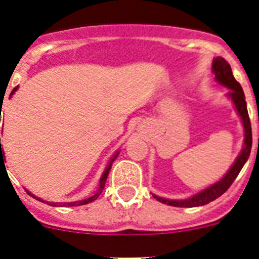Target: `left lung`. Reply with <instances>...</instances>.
Returning a JSON list of instances; mask_svg holds the SVG:
<instances>
[{
  "instance_id": "1",
  "label": "left lung",
  "mask_w": 259,
  "mask_h": 259,
  "mask_svg": "<svg viewBox=\"0 0 259 259\" xmlns=\"http://www.w3.org/2000/svg\"><path fill=\"white\" fill-rule=\"evenodd\" d=\"M211 72L214 74L215 81L221 84L224 88L230 89L226 95V97L230 100L233 104V107L236 110L237 115L240 116L241 120L242 128H244V144H242V149L239 153L237 158L235 159L232 166L230 167V170L224 174L223 178L218 180V182L212 183L211 185L206 187V188L201 189L200 192L194 193L193 196L184 200H171V198H164L157 194H153V197L158 200L162 203H167L170 206L176 207H197L203 206L206 203L211 202V201L217 200L221 197L224 192L227 191L233 183V180L236 179L241 168L244 167L245 162L248 161L249 155H250L251 150V125H250V119L248 115V109H246V101H245V95L242 91L241 85L236 81V79L233 77L232 70L231 66L228 65V62L222 57H215L212 59L211 65ZM259 143V137H258Z\"/></svg>"
}]
</instances>
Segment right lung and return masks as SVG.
Segmentation results:
<instances>
[{"label":"right lung","instance_id":"right-lung-1","mask_svg":"<svg viewBox=\"0 0 259 259\" xmlns=\"http://www.w3.org/2000/svg\"><path fill=\"white\" fill-rule=\"evenodd\" d=\"M18 88H19V85L15 87V88L13 89V92H11L10 97H11V96L14 95V93L17 92ZM0 119H1V113H0ZM119 153H120V152H119V150H116V152L114 153V154H113V157L110 158L109 163H107V166L105 167L104 172H102L101 178H100V182H98V188H97V191H96V193H95V194H92V196H91V197L84 198V200H80V201H74V202H50V201H45V200H42V198L37 197V196H35V194L31 193V192L27 191V189H26L27 193H28L29 196H32V197H33V198H36V200L41 201V202L48 203V205H50V206H80V205H87V203L93 202V201H95V200H97L98 196H100V194L102 193V191H104V188H105V183H106L107 175H109V171H110V168H111V166H113V162L115 161L116 157H118V155H119ZM1 162H4V163H5L4 148H1V137H0V163H1Z\"/></svg>","mask_w":259,"mask_h":259}]
</instances>
